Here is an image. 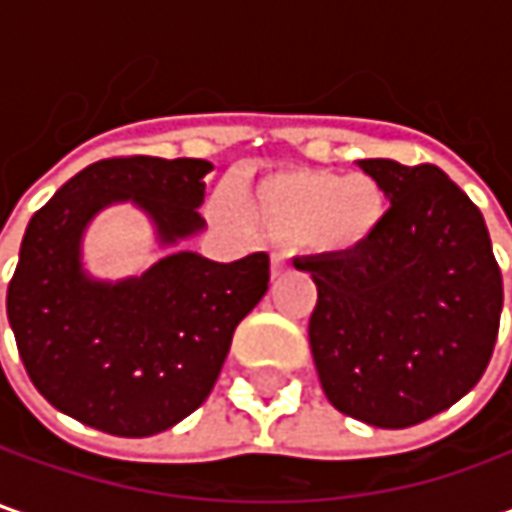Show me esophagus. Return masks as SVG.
Listing matches in <instances>:
<instances>
[{"label": "esophagus", "instance_id": "obj_1", "mask_svg": "<svg viewBox=\"0 0 512 512\" xmlns=\"http://www.w3.org/2000/svg\"><path fill=\"white\" fill-rule=\"evenodd\" d=\"M285 267H287L285 256H282V253H273V259H270V276L276 279V276H279V273H282Z\"/></svg>", "mask_w": 512, "mask_h": 512}]
</instances>
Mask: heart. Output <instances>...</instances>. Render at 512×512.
Wrapping results in <instances>:
<instances>
[{"mask_svg": "<svg viewBox=\"0 0 512 512\" xmlns=\"http://www.w3.org/2000/svg\"><path fill=\"white\" fill-rule=\"evenodd\" d=\"M227 216L225 207H216ZM239 210L256 233L296 242L316 256H356L382 233L390 196L373 173L293 168L267 173L239 190Z\"/></svg>", "mask_w": 512, "mask_h": 512, "instance_id": "b5f03b06", "label": "heart"}]
</instances>
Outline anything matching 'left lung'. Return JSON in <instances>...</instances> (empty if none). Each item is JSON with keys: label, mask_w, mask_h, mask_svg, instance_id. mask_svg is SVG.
<instances>
[{"label": "left lung", "mask_w": 512, "mask_h": 512, "mask_svg": "<svg viewBox=\"0 0 512 512\" xmlns=\"http://www.w3.org/2000/svg\"><path fill=\"white\" fill-rule=\"evenodd\" d=\"M390 196L356 256L299 262L319 290L310 350L330 404L402 430L470 393L502 319V270L479 207L436 165L362 159Z\"/></svg>", "instance_id": "obj_1"}]
</instances>
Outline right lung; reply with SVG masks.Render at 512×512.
Masks as SVG:
<instances>
[{
  "instance_id": "add662e5",
  "label": "right lung",
  "mask_w": 512,
  "mask_h": 512,
  "mask_svg": "<svg viewBox=\"0 0 512 512\" xmlns=\"http://www.w3.org/2000/svg\"><path fill=\"white\" fill-rule=\"evenodd\" d=\"M210 168L205 159H102L33 213L8 322L33 387L76 422L125 439L182 422L210 396L233 330L267 293V253L222 265L179 250L122 282L82 267V233L113 202L142 207L162 245L202 230Z\"/></svg>"
}]
</instances>
